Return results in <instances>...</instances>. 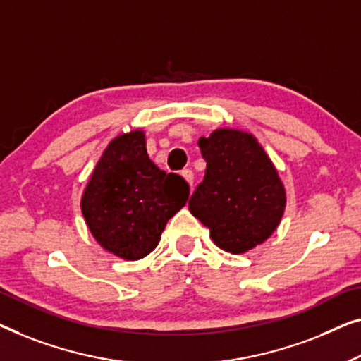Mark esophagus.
Here are the masks:
<instances>
[{
  "instance_id": "esophagus-1",
  "label": "esophagus",
  "mask_w": 361,
  "mask_h": 361,
  "mask_svg": "<svg viewBox=\"0 0 361 361\" xmlns=\"http://www.w3.org/2000/svg\"><path fill=\"white\" fill-rule=\"evenodd\" d=\"M181 176H183V178H185L186 180V183H188V185H190V186H192V180H195V175H192V171L191 170H183L181 171Z\"/></svg>"
}]
</instances>
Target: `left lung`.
<instances>
[{
    "mask_svg": "<svg viewBox=\"0 0 361 361\" xmlns=\"http://www.w3.org/2000/svg\"><path fill=\"white\" fill-rule=\"evenodd\" d=\"M197 145L206 173L188 202L191 214L222 250L235 255L252 250L275 232L286 206L275 165L243 130L216 129Z\"/></svg>",
    "mask_w": 361,
    "mask_h": 361,
    "instance_id": "obj_1",
    "label": "left lung"
}]
</instances>
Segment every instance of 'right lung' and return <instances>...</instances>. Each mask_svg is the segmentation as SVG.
Wrapping results in <instances>:
<instances>
[{
    "instance_id": "obj_1",
    "label": "right lung",
    "mask_w": 361,
    "mask_h": 361,
    "mask_svg": "<svg viewBox=\"0 0 361 361\" xmlns=\"http://www.w3.org/2000/svg\"><path fill=\"white\" fill-rule=\"evenodd\" d=\"M190 196L176 173L149 159L144 130L114 137L81 196V212L96 242L124 260H140L159 245L166 222Z\"/></svg>"
}]
</instances>
